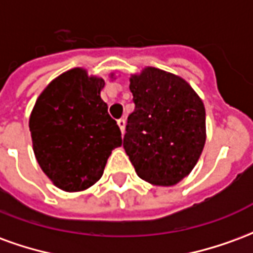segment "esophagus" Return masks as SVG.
Here are the masks:
<instances>
[{"mask_svg":"<svg viewBox=\"0 0 253 253\" xmlns=\"http://www.w3.org/2000/svg\"><path fill=\"white\" fill-rule=\"evenodd\" d=\"M118 126H119L122 134H123V132H125V127H126V119H125V118L118 119Z\"/></svg>","mask_w":253,"mask_h":253,"instance_id":"1","label":"esophagus"}]
</instances>
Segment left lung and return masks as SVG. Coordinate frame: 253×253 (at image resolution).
<instances>
[{"label": "left lung", "mask_w": 253, "mask_h": 253, "mask_svg": "<svg viewBox=\"0 0 253 253\" xmlns=\"http://www.w3.org/2000/svg\"><path fill=\"white\" fill-rule=\"evenodd\" d=\"M130 90L135 110L123 148L142 180L175 186L194 169L206 142L203 101L186 80L157 67L132 74Z\"/></svg>", "instance_id": "obj_1"}]
</instances>
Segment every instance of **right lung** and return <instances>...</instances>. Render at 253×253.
Here are the masks:
<instances>
[{"label": "right lung", "instance_id": "right-lung-1", "mask_svg": "<svg viewBox=\"0 0 253 253\" xmlns=\"http://www.w3.org/2000/svg\"><path fill=\"white\" fill-rule=\"evenodd\" d=\"M104 84L101 77L74 67L47 85L31 112L38 164L67 192L93 186L103 176L111 152L122 145L121 128L100 97Z\"/></svg>", "mask_w": 253, "mask_h": 253}]
</instances>
